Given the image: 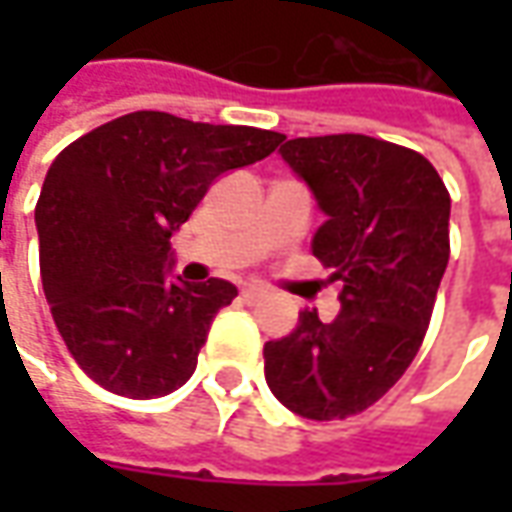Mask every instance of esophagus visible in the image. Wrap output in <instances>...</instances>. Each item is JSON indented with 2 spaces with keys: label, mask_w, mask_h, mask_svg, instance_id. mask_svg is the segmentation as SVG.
<instances>
[{
  "label": "esophagus",
  "mask_w": 512,
  "mask_h": 512,
  "mask_svg": "<svg viewBox=\"0 0 512 512\" xmlns=\"http://www.w3.org/2000/svg\"><path fill=\"white\" fill-rule=\"evenodd\" d=\"M242 296H245L247 305H256V302L267 299V290L265 287H245V290H242Z\"/></svg>",
  "instance_id": "34e87169"
}]
</instances>
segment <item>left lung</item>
Here are the masks:
<instances>
[{
	"mask_svg": "<svg viewBox=\"0 0 512 512\" xmlns=\"http://www.w3.org/2000/svg\"><path fill=\"white\" fill-rule=\"evenodd\" d=\"M325 222L313 256L342 282L339 316L265 344V379L287 410L330 422L379 402L419 353L450 259V193L422 153L362 133L279 148Z\"/></svg>",
	"mask_w": 512,
	"mask_h": 512,
	"instance_id": "left-lung-1",
	"label": "left lung"
}]
</instances>
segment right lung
I'll return each mask as SVG.
<instances>
[{"label":"right lung","instance_id":"add662e5","mask_svg":"<svg viewBox=\"0 0 512 512\" xmlns=\"http://www.w3.org/2000/svg\"><path fill=\"white\" fill-rule=\"evenodd\" d=\"M282 133L136 110L62 150L36 202L39 270L70 356L128 399L193 376L213 316L236 285H187L170 236L227 170L270 156Z\"/></svg>","mask_w":512,"mask_h":512}]
</instances>
